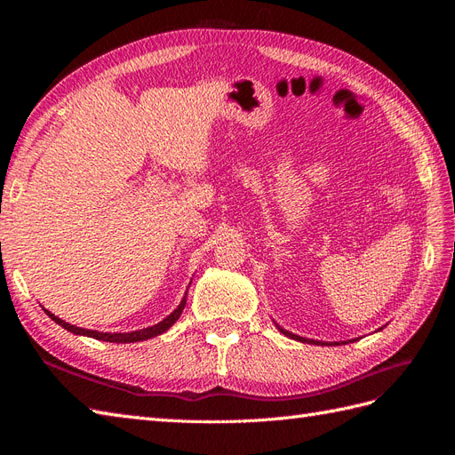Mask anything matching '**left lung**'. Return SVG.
<instances>
[{
	"label": "left lung",
	"mask_w": 455,
	"mask_h": 455,
	"mask_svg": "<svg viewBox=\"0 0 455 455\" xmlns=\"http://www.w3.org/2000/svg\"><path fill=\"white\" fill-rule=\"evenodd\" d=\"M275 326L279 328V332L281 334H284L286 338H292V339H296V341H301V343H315V346H343V343H353V341H356V339H349V341H319V339H309V338H301V336H298V334H292V332H288V330H284V328H281L277 323H275Z\"/></svg>",
	"instance_id": "1"
}]
</instances>
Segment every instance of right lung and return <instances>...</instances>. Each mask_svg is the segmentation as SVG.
<instances>
[{"instance_id": "add662e5", "label": "right lung", "mask_w": 455, "mask_h": 455, "mask_svg": "<svg viewBox=\"0 0 455 455\" xmlns=\"http://www.w3.org/2000/svg\"><path fill=\"white\" fill-rule=\"evenodd\" d=\"M191 284V283H189ZM186 296H188V291H186ZM186 296L182 298L180 306H178L169 316H164V319L154 326H148V328H140V330H134V332H99V330H87V328H79L76 324H70L66 323L62 319H59L57 315H52L51 311L44 309L51 319L57 323L59 326H62L64 330H68V332H74L77 336H87V338H94V339H102V341H109V343H132V341H144V339H149V338H156L163 332H167V330L180 319V315L186 307Z\"/></svg>"}]
</instances>
